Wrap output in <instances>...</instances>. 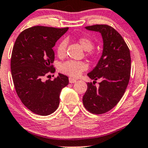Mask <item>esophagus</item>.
<instances>
[{"label": "esophagus", "instance_id": "1", "mask_svg": "<svg viewBox=\"0 0 148 148\" xmlns=\"http://www.w3.org/2000/svg\"><path fill=\"white\" fill-rule=\"evenodd\" d=\"M77 82V80H76L75 79L71 78V77H70V78H69V82H70V83H74V82Z\"/></svg>", "mask_w": 148, "mask_h": 148}]
</instances>
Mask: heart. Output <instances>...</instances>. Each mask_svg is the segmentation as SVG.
Segmentation results:
<instances>
[{
	"instance_id": "heart-1",
	"label": "heart",
	"mask_w": 148,
	"mask_h": 148,
	"mask_svg": "<svg viewBox=\"0 0 148 148\" xmlns=\"http://www.w3.org/2000/svg\"><path fill=\"white\" fill-rule=\"evenodd\" d=\"M79 42L82 47L85 51H90L93 49L94 44L91 40L87 38H80ZM67 41L66 40H62L58 45L56 52L59 57H63L66 53ZM88 69V65L83 61H77V60H67L62 63L60 66V71L65 74L71 76L73 77H77L80 75L85 70Z\"/></svg>"
}]
</instances>
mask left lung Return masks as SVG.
Returning <instances> with one entry per match:
<instances>
[{"label": "left lung", "mask_w": 148, "mask_h": 148, "mask_svg": "<svg viewBox=\"0 0 148 148\" xmlns=\"http://www.w3.org/2000/svg\"><path fill=\"white\" fill-rule=\"evenodd\" d=\"M85 28L101 34L103 51L96 67L88 74L93 82L87 84L82 101L90 112L103 114L115 107L125 93L130 79V51L121 34L111 26L95 25ZM97 79L102 80L99 87L95 85Z\"/></svg>", "instance_id": "obj_1"}]
</instances>
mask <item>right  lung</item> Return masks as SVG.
<instances>
[{
    "mask_svg": "<svg viewBox=\"0 0 148 148\" xmlns=\"http://www.w3.org/2000/svg\"><path fill=\"white\" fill-rule=\"evenodd\" d=\"M68 29L34 26L23 30L14 43L11 58L14 85L23 104L35 114L53 113L60 103L61 90L69 85L67 76L60 73L53 80L43 79L55 72L52 47Z\"/></svg>",
    "mask_w": 148,
    "mask_h": 148,
    "instance_id": "1",
    "label": "right lung"
}]
</instances>
